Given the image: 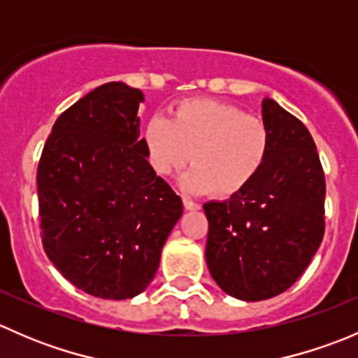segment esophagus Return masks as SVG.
<instances>
[{
    "instance_id": "esophagus-1",
    "label": "esophagus",
    "mask_w": 358,
    "mask_h": 358,
    "mask_svg": "<svg viewBox=\"0 0 358 358\" xmlns=\"http://www.w3.org/2000/svg\"><path fill=\"white\" fill-rule=\"evenodd\" d=\"M183 206H185V209H189V211H196V209H201L199 202H194L192 199H189V197H183Z\"/></svg>"
}]
</instances>
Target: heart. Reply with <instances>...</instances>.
<instances>
[{"instance_id":"heart-1","label":"heart","mask_w":358,"mask_h":358,"mask_svg":"<svg viewBox=\"0 0 358 358\" xmlns=\"http://www.w3.org/2000/svg\"><path fill=\"white\" fill-rule=\"evenodd\" d=\"M143 145L157 175H171L192 159L183 176L187 190L230 199L259 176L272 147L263 119L241 107L209 99L182 100L171 119L154 115L143 129Z\"/></svg>"}]
</instances>
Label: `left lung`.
Segmentation results:
<instances>
[{"mask_svg": "<svg viewBox=\"0 0 358 358\" xmlns=\"http://www.w3.org/2000/svg\"><path fill=\"white\" fill-rule=\"evenodd\" d=\"M272 147L244 192L208 202L206 262L227 294L244 301L287 291L305 272L326 229V176L315 142L298 117L263 100Z\"/></svg>", "mask_w": 358, "mask_h": 358, "instance_id": "1", "label": "left lung"}]
</instances>
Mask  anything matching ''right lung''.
<instances>
[{
    "instance_id": "1",
    "label": "right lung",
    "mask_w": 358,
    "mask_h": 358,
    "mask_svg": "<svg viewBox=\"0 0 358 358\" xmlns=\"http://www.w3.org/2000/svg\"><path fill=\"white\" fill-rule=\"evenodd\" d=\"M140 90L107 83L59 115L38 166L46 256L78 289L103 299L140 294L183 213L140 140Z\"/></svg>"
}]
</instances>
